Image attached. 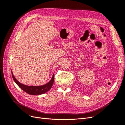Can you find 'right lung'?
I'll list each match as a JSON object with an SVG mask.
<instances>
[{
	"instance_id": "1",
	"label": "right lung",
	"mask_w": 125,
	"mask_h": 125,
	"mask_svg": "<svg viewBox=\"0 0 125 125\" xmlns=\"http://www.w3.org/2000/svg\"><path fill=\"white\" fill-rule=\"evenodd\" d=\"M11 73H12V76L13 80L16 83V84L19 86L22 90L24 91L26 93L30 94V95H40V94H42L47 92L48 91H49L51 89L54 81V74H53L50 81L48 82L46 84L40 86H28L21 83L20 82H19L17 79L15 78L12 71H11Z\"/></svg>"
}]
</instances>
